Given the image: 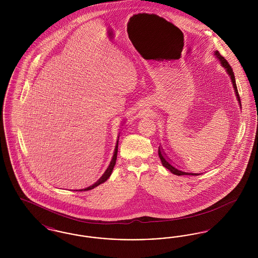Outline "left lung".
<instances>
[{
  "mask_svg": "<svg viewBox=\"0 0 258 258\" xmlns=\"http://www.w3.org/2000/svg\"><path fill=\"white\" fill-rule=\"evenodd\" d=\"M215 55H216V56L219 58V60L221 61L222 67H223V68L226 70L227 74H229V76H230V78H231V81H232V84H233L234 90H235V94H236V96H237V98H238V101H239V103L241 104L240 96H239V93H238V89H237V86H236V81H235V76H234L232 68L230 67V64L228 63V61H226V60H225V59H224V58L221 56L219 51H216V52H215ZM159 156H160V160H161V163H162V165H163L165 168H167L168 170H170V171H171L173 174L177 175V176H182V175H191V176H197V175H200L199 173H191V172L182 171V170H180L178 167L174 166V165L172 164L170 160H169V159L166 157V155L164 154V152H163L162 148L160 147V146L159 147Z\"/></svg>",
  "mask_w": 258,
  "mask_h": 258,
  "instance_id": "8db88e82",
  "label": "left lung"
}]
</instances>
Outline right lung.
Returning <instances> with one entry per match:
<instances>
[{
	"instance_id": "add662e5",
	"label": "right lung",
	"mask_w": 258,
	"mask_h": 258,
	"mask_svg": "<svg viewBox=\"0 0 258 258\" xmlns=\"http://www.w3.org/2000/svg\"><path fill=\"white\" fill-rule=\"evenodd\" d=\"M118 142H119V137H118V140H117V144H116V147H115V150H114V155H113V158H112V160L110 161V164H109V166L107 167V169L105 170V172L103 173V175L98 179V181L95 183L94 184H91V185H89L88 187H85V188H82V189H79L78 191H85V190H90V189H93V188H95L96 186H98L100 184H102V183H104L109 177H110L111 173L113 171V168H114V166H115V164H116V160H117V153H118Z\"/></svg>"
}]
</instances>
